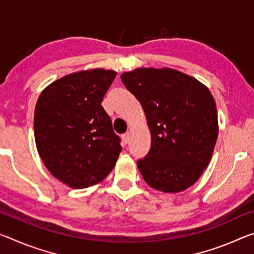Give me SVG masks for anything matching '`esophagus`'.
<instances>
[{
    "instance_id": "1",
    "label": "esophagus",
    "mask_w": 254,
    "mask_h": 254,
    "mask_svg": "<svg viewBox=\"0 0 254 254\" xmlns=\"http://www.w3.org/2000/svg\"><path fill=\"white\" fill-rule=\"evenodd\" d=\"M122 140L124 143H127L128 140H130V132H127L124 133V134H122Z\"/></svg>"
}]
</instances>
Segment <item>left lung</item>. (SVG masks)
Wrapping results in <instances>:
<instances>
[{"mask_svg":"<svg viewBox=\"0 0 254 254\" xmlns=\"http://www.w3.org/2000/svg\"><path fill=\"white\" fill-rule=\"evenodd\" d=\"M121 79L142 105L151 133L149 153L136 162L144 182L171 194L190 187L208 166L217 140L212 93L171 68H136Z\"/></svg>","mask_w":254,"mask_h":254,"instance_id":"obj_1","label":"left lung"}]
</instances>
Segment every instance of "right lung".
I'll return each mask as SVG.
<instances>
[{"instance_id":"add662e5","label":"right lung","mask_w":254,"mask_h":254,"mask_svg":"<svg viewBox=\"0 0 254 254\" xmlns=\"http://www.w3.org/2000/svg\"><path fill=\"white\" fill-rule=\"evenodd\" d=\"M117 76L102 68L66 75L47 86L34 110V139L46 168L67 186L101 183L122 147L101 103Z\"/></svg>"}]
</instances>
